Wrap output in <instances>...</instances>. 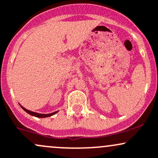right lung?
I'll use <instances>...</instances> for the list:
<instances>
[{"label": "right lung", "mask_w": 158, "mask_h": 158, "mask_svg": "<svg viewBox=\"0 0 158 158\" xmlns=\"http://www.w3.org/2000/svg\"><path fill=\"white\" fill-rule=\"evenodd\" d=\"M20 106H21V108H23V110L25 111V112H27L28 114H29L30 115H32V116L34 117H36V118H48V117H50L52 116V115L55 114H56L59 111H55V112H52V113H50V114H39V113H36V112H34V111H29V110L26 109V108H25L24 107H23L21 106V105H19Z\"/></svg>", "instance_id": "add662e5"}]
</instances>
